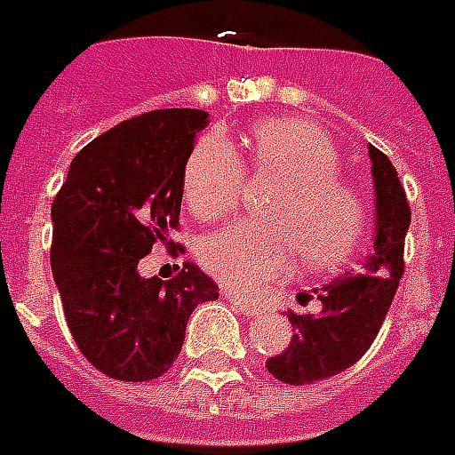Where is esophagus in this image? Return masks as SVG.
Returning a JSON list of instances; mask_svg holds the SVG:
<instances>
[{"mask_svg":"<svg viewBox=\"0 0 455 455\" xmlns=\"http://www.w3.org/2000/svg\"><path fill=\"white\" fill-rule=\"evenodd\" d=\"M224 298L234 304L235 309L241 311V314H248V316H259V314L264 311L259 304L250 302V299H245V298H238V295H234V292H224Z\"/></svg>","mask_w":455,"mask_h":455,"instance_id":"1","label":"esophagus"}]
</instances>
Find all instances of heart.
<instances>
[{
    "mask_svg": "<svg viewBox=\"0 0 455 455\" xmlns=\"http://www.w3.org/2000/svg\"><path fill=\"white\" fill-rule=\"evenodd\" d=\"M257 172L281 179L264 221H235L200 245V262L238 292H257L295 269L332 271L356 257L371 234V210L359 188L339 179V153L321 127L278 117L250 130ZM243 163L221 134L196 141L184 164L186 205L198 220L228 214L241 198Z\"/></svg>",
    "mask_w": 455,
    "mask_h": 455,
    "instance_id": "heart-1",
    "label": "heart"
}]
</instances>
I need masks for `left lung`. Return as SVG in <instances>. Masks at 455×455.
I'll list each match as a JSON object with an SVG mask.
<instances>
[{
  "mask_svg": "<svg viewBox=\"0 0 455 455\" xmlns=\"http://www.w3.org/2000/svg\"><path fill=\"white\" fill-rule=\"evenodd\" d=\"M368 156L375 184L373 250L359 274H345L314 291L318 314L288 311L295 335L283 354L267 361V371L285 385H314L354 366L378 338L403 276L409 200L392 160L375 146H368ZM314 295L302 292L298 299L307 304Z\"/></svg>",
  "mask_w": 455,
  "mask_h": 455,
  "instance_id": "8db88e82",
  "label": "left lung"
}]
</instances>
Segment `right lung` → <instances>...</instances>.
I'll list each match as a JSON object with an SVG mask.
<instances>
[{"label":"right lung","instance_id":"1","mask_svg":"<svg viewBox=\"0 0 455 455\" xmlns=\"http://www.w3.org/2000/svg\"><path fill=\"white\" fill-rule=\"evenodd\" d=\"M205 110L164 108L132 117L89 141L52 205V271L68 328L84 359L108 378L156 380L184 345L200 302L217 283L186 262L177 276H139L153 243L172 245L184 164Z\"/></svg>","mask_w":455,"mask_h":455}]
</instances>
